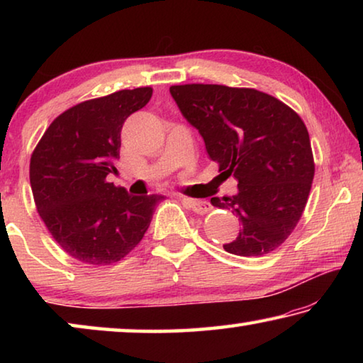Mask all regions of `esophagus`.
I'll return each instance as SVG.
<instances>
[{
	"label": "esophagus",
	"instance_id": "1",
	"mask_svg": "<svg viewBox=\"0 0 363 363\" xmlns=\"http://www.w3.org/2000/svg\"><path fill=\"white\" fill-rule=\"evenodd\" d=\"M182 200L192 208V211L196 214H205L211 210V203L206 200H195V199H187V196H182Z\"/></svg>",
	"mask_w": 363,
	"mask_h": 363
}]
</instances>
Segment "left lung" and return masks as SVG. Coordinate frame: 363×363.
<instances>
[{"instance_id": "left-lung-1", "label": "left lung", "mask_w": 363, "mask_h": 363, "mask_svg": "<svg viewBox=\"0 0 363 363\" xmlns=\"http://www.w3.org/2000/svg\"><path fill=\"white\" fill-rule=\"evenodd\" d=\"M169 93L199 130L220 174L238 181L232 196L211 205L232 210L242 230L227 253L264 256L296 227L314 179V157L304 121L284 102L250 88L223 84L171 86Z\"/></svg>"}]
</instances>
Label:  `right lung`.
I'll return each instance as SVG.
<instances>
[{
    "label": "right lung",
    "instance_id": "right-lung-1",
    "mask_svg": "<svg viewBox=\"0 0 363 363\" xmlns=\"http://www.w3.org/2000/svg\"><path fill=\"white\" fill-rule=\"evenodd\" d=\"M152 88L121 89L65 110L30 160L36 210L54 240L75 259L107 266L143 240L163 195L133 196L108 182L116 174L121 128Z\"/></svg>",
    "mask_w": 363,
    "mask_h": 363
}]
</instances>
